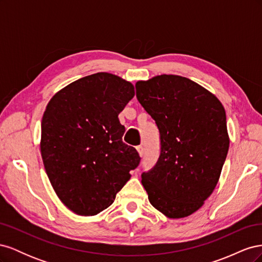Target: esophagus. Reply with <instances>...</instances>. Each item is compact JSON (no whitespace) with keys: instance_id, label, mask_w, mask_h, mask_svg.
I'll list each match as a JSON object with an SVG mask.
<instances>
[{"instance_id":"1","label":"esophagus","mask_w":262,"mask_h":262,"mask_svg":"<svg viewBox=\"0 0 262 262\" xmlns=\"http://www.w3.org/2000/svg\"><path fill=\"white\" fill-rule=\"evenodd\" d=\"M137 150H138V153H139L140 156H143V154H144V148H143V146H142V145L137 146Z\"/></svg>"}]
</instances>
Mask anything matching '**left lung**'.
Instances as JSON below:
<instances>
[{"mask_svg": "<svg viewBox=\"0 0 262 262\" xmlns=\"http://www.w3.org/2000/svg\"><path fill=\"white\" fill-rule=\"evenodd\" d=\"M137 98L160 130L161 154L142 173L148 200L169 219L199 210L216 187L228 152L223 105L187 77L158 75L136 84Z\"/></svg>", "mask_w": 262, "mask_h": 262, "instance_id": "obj_1", "label": "left lung"}]
</instances>
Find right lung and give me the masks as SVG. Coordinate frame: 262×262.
<instances>
[{"label":"right lung","instance_id":"obj_1","mask_svg":"<svg viewBox=\"0 0 262 262\" xmlns=\"http://www.w3.org/2000/svg\"><path fill=\"white\" fill-rule=\"evenodd\" d=\"M134 96L130 82L99 72L58 92L41 121L45 169L62 203L78 215H96L140 164L137 149L124 144L118 115Z\"/></svg>","mask_w":262,"mask_h":262}]
</instances>
